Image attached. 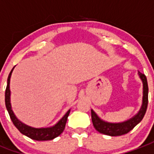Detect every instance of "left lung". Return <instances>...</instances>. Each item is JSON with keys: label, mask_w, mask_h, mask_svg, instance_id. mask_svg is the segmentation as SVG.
<instances>
[{"label": "left lung", "mask_w": 154, "mask_h": 154, "mask_svg": "<svg viewBox=\"0 0 154 154\" xmlns=\"http://www.w3.org/2000/svg\"><path fill=\"white\" fill-rule=\"evenodd\" d=\"M138 74L143 82V100H142V105H141L140 111L138 112L137 114L135 115L129 120L125 121L123 122H119V123H111V122H107L105 121L100 119L98 117V115L91 109L92 122H93V126L97 131L103 135H110V136L125 135L131 131L143 119L146 112L148 102H149L148 100L149 86L147 82L146 76L144 74L141 73L140 72H138Z\"/></svg>", "instance_id": "1"}]
</instances>
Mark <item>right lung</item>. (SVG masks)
Wrapping results in <instances>:
<instances>
[{
  "mask_svg": "<svg viewBox=\"0 0 154 154\" xmlns=\"http://www.w3.org/2000/svg\"><path fill=\"white\" fill-rule=\"evenodd\" d=\"M14 68L10 71L9 77L7 79V86L5 89V107L7 109L8 112L10 114V119L13 122V124L15 126L17 129L22 133L23 135H26L28 137L31 138L34 140H51L54 138H56L63 131L65 128L66 122L68 120V117L70 112V109L66 112L65 115L57 122L54 126L51 127H46V128H34L32 126H29L26 124L23 123L21 121H19L16 118V116L14 113L13 110L11 109V103H10V77L13 72Z\"/></svg>",
  "mask_w": 154,
  "mask_h": 154,
  "instance_id": "1",
  "label": "right lung"
}]
</instances>
